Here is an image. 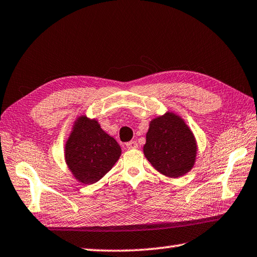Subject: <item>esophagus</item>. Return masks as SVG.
Segmentation results:
<instances>
[{"instance_id":"esophagus-1","label":"esophagus","mask_w":257,"mask_h":257,"mask_svg":"<svg viewBox=\"0 0 257 257\" xmlns=\"http://www.w3.org/2000/svg\"><path fill=\"white\" fill-rule=\"evenodd\" d=\"M125 146H127L128 149H136V148H138L137 142H129V143L125 144Z\"/></svg>"}]
</instances>
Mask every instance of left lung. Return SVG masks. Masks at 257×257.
Wrapping results in <instances>:
<instances>
[{
	"mask_svg": "<svg viewBox=\"0 0 257 257\" xmlns=\"http://www.w3.org/2000/svg\"><path fill=\"white\" fill-rule=\"evenodd\" d=\"M144 154L159 173L177 178L192 169L196 142L182 119L173 113H166L150 122Z\"/></svg>",
	"mask_w": 257,
	"mask_h": 257,
	"instance_id": "8db88e82",
	"label": "left lung"
}]
</instances>
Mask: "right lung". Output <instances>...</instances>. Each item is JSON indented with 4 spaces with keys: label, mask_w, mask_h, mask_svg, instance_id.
I'll return each instance as SVG.
<instances>
[{
    "label": "right lung",
    "mask_w": 257,
    "mask_h": 257,
    "mask_svg": "<svg viewBox=\"0 0 257 257\" xmlns=\"http://www.w3.org/2000/svg\"><path fill=\"white\" fill-rule=\"evenodd\" d=\"M121 154L115 140L95 120L80 117L65 145V160L80 183L93 184L107 174Z\"/></svg>",
    "instance_id": "right-lung-1"
}]
</instances>
